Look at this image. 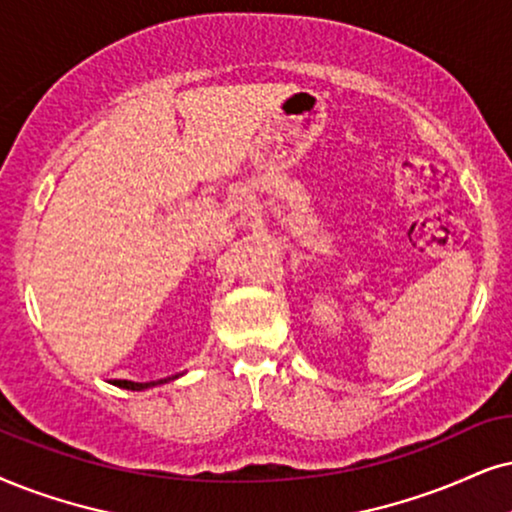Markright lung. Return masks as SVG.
<instances>
[{
  "label": "right lung",
  "instance_id": "obj_1",
  "mask_svg": "<svg viewBox=\"0 0 512 512\" xmlns=\"http://www.w3.org/2000/svg\"><path fill=\"white\" fill-rule=\"evenodd\" d=\"M174 378H179V375H172V378H163V380H151V383H134V380H115L113 385H118V387H125V390H148V387H155V385H163V383H167V380H174Z\"/></svg>",
  "mask_w": 512,
  "mask_h": 512
}]
</instances>
